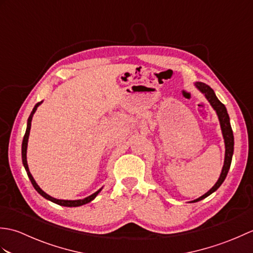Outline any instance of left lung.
<instances>
[{
    "label": "left lung",
    "mask_w": 253,
    "mask_h": 253,
    "mask_svg": "<svg viewBox=\"0 0 253 253\" xmlns=\"http://www.w3.org/2000/svg\"><path fill=\"white\" fill-rule=\"evenodd\" d=\"M197 87L199 88V90L206 94V98L209 100L210 103L213 106V109L216 111L217 113V116H218V120L219 123H221V128H222V131H223V137H224V140H225V161H224V166H223V169H222V173L221 176H219L218 180L216 181V184L214 185L211 189H210L206 195H203L202 197L198 198L197 200L192 201V202H198L202 200V199L207 198L208 196L211 195L212 192H214L215 190H217V188L223 184V181L225 180L228 173V169L230 168V163H232V158H233V152H234V135H233V130H232V126H230V123H229V116L227 114V111H226V107L222 103L221 101H219L215 93H214L213 89L208 85L207 84H203V83H197Z\"/></svg>",
    "instance_id": "8db88e82"
}]
</instances>
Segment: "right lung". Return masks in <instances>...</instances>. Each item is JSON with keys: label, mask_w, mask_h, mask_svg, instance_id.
<instances>
[{"label": "right lung", "mask_w": 253, "mask_h": 253, "mask_svg": "<svg viewBox=\"0 0 253 253\" xmlns=\"http://www.w3.org/2000/svg\"><path fill=\"white\" fill-rule=\"evenodd\" d=\"M41 102H42V101H41ZM41 102H39V103H37V104L35 105L34 110H32L31 114H30V116H29V118H28V125H27L26 133H25L24 140H23V146H21V157H23V164H24V166H25L26 171H27V175H28L32 186L35 187V189H36L38 192H39L42 197H44L45 199H47V200H50V201L54 202V203H56V204H60V206H63V207H79V206H83V204H85V203H88V202H90V201H92L93 199L96 197V195H98V193L101 191V189L98 190L96 192H94L93 195H91V196H89V197H87V198H84V199H82V200H58V199L52 198V197H50L49 195H46V193H45L44 191H42V190L40 189V187L37 185V182L35 181L34 177L31 176L30 171H29V169H28V164H27V158H26L27 144H28V138H29V132H30L32 116H34L35 112H36V110H37V107L41 104Z\"/></svg>", "instance_id": "1"}]
</instances>
